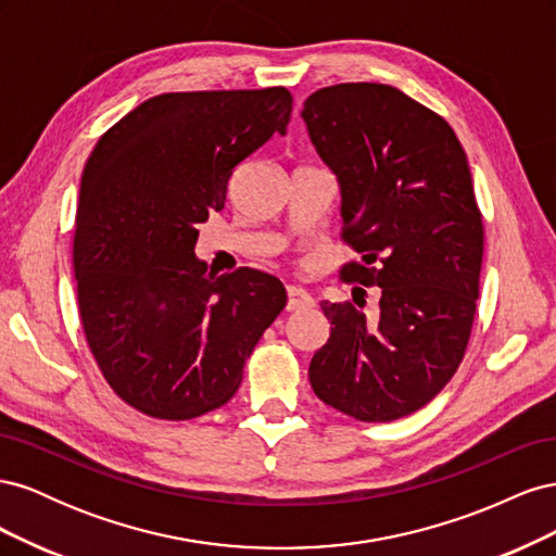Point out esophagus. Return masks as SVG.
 I'll return each instance as SVG.
<instances>
[{"mask_svg": "<svg viewBox=\"0 0 556 556\" xmlns=\"http://www.w3.org/2000/svg\"><path fill=\"white\" fill-rule=\"evenodd\" d=\"M313 306V296L301 288H288V311H301Z\"/></svg>", "mask_w": 556, "mask_h": 556, "instance_id": "obj_1", "label": "esophagus"}]
</instances>
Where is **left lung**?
<instances>
[{"label":"left lung","instance_id":"8db88e82","mask_svg":"<svg viewBox=\"0 0 556 556\" xmlns=\"http://www.w3.org/2000/svg\"><path fill=\"white\" fill-rule=\"evenodd\" d=\"M301 117L339 182L343 237L362 252L343 276L380 288L374 317L357 301H319L331 333L311 387L362 422H390L443 390L473 327L482 220L468 160L441 115L380 83L317 90Z\"/></svg>","mask_w":556,"mask_h":556}]
</instances>
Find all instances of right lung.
<instances>
[{
    "instance_id": "right-lung-1",
    "label": "right lung",
    "mask_w": 556,
    "mask_h": 556,
    "mask_svg": "<svg viewBox=\"0 0 556 556\" xmlns=\"http://www.w3.org/2000/svg\"><path fill=\"white\" fill-rule=\"evenodd\" d=\"M285 88L157 94L97 141L83 169L74 271L83 329L113 392L160 419L225 406L282 282L257 268L217 276L194 255L237 166L285 137Z\"/></svg>"
}]
</instances>
